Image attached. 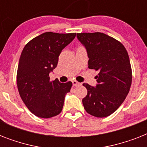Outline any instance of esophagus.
Masks as SVG:
<instances>
[{
  "label": "esophagus",
  "instance_id": "34e87169",
  "mask_svg": "<svg viewBox=\"0 0 147 147\" xmlns=\"http://www.w3.org/2000/svg\"><path fill=\"white\" fill-rule=\"evenodd\" d=\"M72 85H73V86H75V87H76V86H78V85H80L81 84L79 82H78L77 81H72Z\"/></svg>",
  "mask_w": 147,
  "mask_h": 147
}]
</instances>
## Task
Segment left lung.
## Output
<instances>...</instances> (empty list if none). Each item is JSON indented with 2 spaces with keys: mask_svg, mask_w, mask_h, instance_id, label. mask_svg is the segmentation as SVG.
<instances>
[{
  "mask_svg": "<svg viewBox=\"0 0 147 147\" xmlns=\"http://www.w3.org/2000/svg\"><path fill=\"white\" fill-rule=\"evenodd\" d=\"M86 48L88 68L98 71L95 88L84 83L88 94L82 99L87 113L97 117L113 114L125 100L132 82V69L123 45L103 33H77Z\"/></svg>",
  "mask_w": 147,
  "mask_h": 147,
  "instance_id": "8db88e82",
  "label": "left lung"
}]
</instances>
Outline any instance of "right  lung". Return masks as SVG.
I'll list each match as a JSON object with an SVG mask.
<instances>
[{
	"label": "right lung",
	"instance_id": "1",
	"mask_svg": "<svg viewBox=\"0 0 147 147\" xmlns=\"http://www.w3.org/2000/svg\"><path fill=\"white\" fill-rule=\"evenodd\" d=\"M76 33L47 32L27 42L22 51L17 85L22 100L34 115L49 118L61 113L71 82L50 81L49 72L57 66L62 50L75 39Z\"/></svg>",
	"mask_w": 147,
	"mask_h": 147
}]
</instances>
